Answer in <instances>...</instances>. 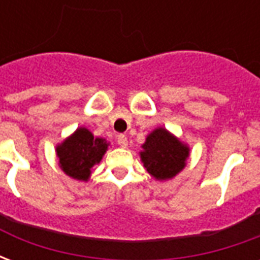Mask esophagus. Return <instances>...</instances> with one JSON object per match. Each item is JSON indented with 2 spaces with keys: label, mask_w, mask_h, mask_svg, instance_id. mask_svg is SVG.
<instances>
[{
  "label": "esophagus",
  "mask_w": 260,
  "mask_h": 260,
  "mask_svg": "<svg viewBox=\"0 0 260 260\" xmlns=\"http://www.w3.org/2000/svg\"><path fill=\"white\" fill-rule=\"evenodd\" d=\"M117 142H118V145L121 147L128 146V138H126L125 135H122V134H121V135H118V138H117Z\"/></svg>",
  "instance_id": "34e87169"
}]
</instances>
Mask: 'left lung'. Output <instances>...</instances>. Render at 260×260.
I'll list each match as a JSON object with an SVG mask.
<instances>
[{"instance_id": "obj_1", "label": "left lung", "mask_w": 260, "mask_h": 260, "mask_svg": "<svg viewBox=\"0 0 260 260\" xmlns=\"http://www.w3.org/2000/svg\"><path fill=\"white\" fill-rule=\"evenodd\" d=\"M142 147V161L157 180H169L178 174L185 167V160L189 154L188 147L163 128L153 131Z\"/></svg>"}]
</instances>
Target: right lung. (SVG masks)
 <instances>
[{"mask_svg": "<svg viewBox=\"0 0 260 260\" xmlns=\"http://www.w3.org/2000/svg\"><path fill=\"white\" fill-rule=\"evenodd\" d=\"M107 147L108 143L104 139L94 138L86 128H79L57 147L59 167L75 180H89L90 169L100 163Z\"/></svg>", "mask_w": 260, "mask_h": 260, "instance_id": "1", "label": "right lung"}]
</instances>
